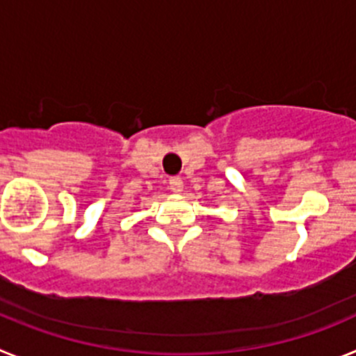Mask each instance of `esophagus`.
<instances>
[{
  "instance_id": "1",
  "label": "esophagus",
  "mask_w": 356,
  "mask_h": 356,
  "mask_svg": "<svg viewBox=\"0 0 356 356\" xmlns=\"http://www.w3.org/2000/svg\"><path fill=\"white\" fill-rule=\"evenodd\" d=\"M169 188L175 194H181V191H184V181H181V178H171L169 180Z\"/></svg>"
}]
</instances>
